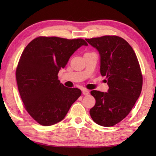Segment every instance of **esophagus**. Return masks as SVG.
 Returning <instances> with one entry per match:
<instances>
[{
  "mask_svg": "<svg viewBox=\"0 0 156 156\" xmlns=\"http://www.w3.org/2000/svg\"><path fill=\"white\" fill-rule=\"evenodd\" d=\"M82 94L84 95H85V96H87V95H88L89 94V91L87 90V89H84V90L82 91Z\"/></svg>",
  "mask_w": 156,
  "mask_h": 156,
  "instance_id": "esophagus-1",
  "label": "esophagus"
}]
</instances>
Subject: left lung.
Instances as JSON below:
<instances>
[{
  "mask_svg": "<svg viewBox=\"0 0 156 156\" xmlns=\"http://www.w3.org/2000/svg\"><path fill=\"white\" fill-rule=\"evenodd\" d=\"M100 55V72L107 78V92L93 90L96 104L89 111L91 119L102 126L120 122L131 112L141 92L143 76L137 57L122 37L106 35L85 39Z\"/></svg>",
  "mask_w": 156,
  "mask_h": 156,
  "instance_id": "obj_1",
  "label": "left lung"
}]
</instances>
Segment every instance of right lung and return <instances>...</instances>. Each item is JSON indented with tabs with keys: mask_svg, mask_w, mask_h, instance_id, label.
I'll return each mask as SVG.
<instances>
[{
	"mask_svg": "<svg viewBox=\"0 0 156 156\" xmlns=\"http://www.w3.org/2000/svg\"><path fill=\"white\" fill-rule=\"evenodd\" d=\"M82 45H88L83 39L38 37L23 50L16 72L18 91L25 108L40 125L61 121L82 94L64 86L57 74Z\"/></svg>",
	"mask_w": 156,
	"mask_h": 156,
	"instance_id": "add662e5",
	"label": "right lung"
}]
</instances>
